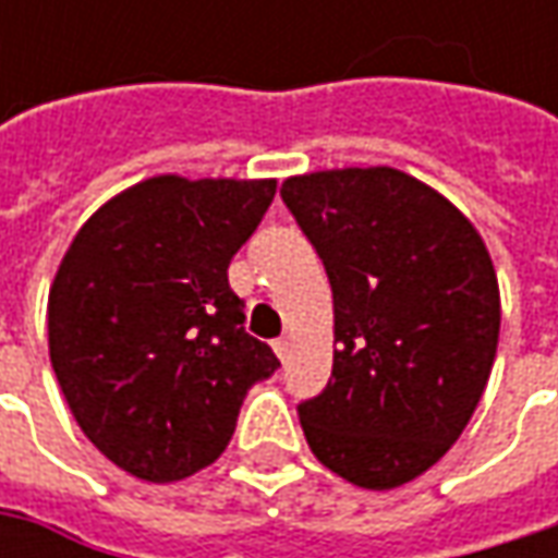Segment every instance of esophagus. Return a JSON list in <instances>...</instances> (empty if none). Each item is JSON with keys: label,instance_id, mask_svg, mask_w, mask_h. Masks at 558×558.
I'll return each instance as SVG.
<instances>
[{"label": "esophagus", "instance_id": "34e87169", "mask_svg": "<svg viewBox=\"0 0 558 558\" xmlns=\"http://www.w3.org/2000/svg\"><path fill=\"white\" fill-rule=\"evenodd\" d=\"M272 351H276V356H279V360H289L291 341L289 338H276V341H272Z\"/></svg>", "mask_w": 558, "mask_h": 558}]
</instances>
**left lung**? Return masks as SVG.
<instances>
[{
  "label": "left lung",
  "instance_id": "1",
  "mask_svg": "<svg viewBox=\"0 0 558 558\" xmlns=\"http://www.w3.org/2000/svg\"><path fill=\"white\" fill-rule=\"evenodd\" d=\"M279 195L335 304L332 378L298 403L304 438L351 484L413 482L460 438L494 366L490 254L453 204L395 167L304 173Z\"/></svg>",
  "mask_w": 558,
  "mask_h": 558
}]
</instances>
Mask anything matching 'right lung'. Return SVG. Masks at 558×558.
I'll list each match as a JSON object with an SVG mask.
<instances>
[{
  "mask_svg": "<svg viewBox=\"0 0 558 558\" xmlns=\"http://www.w3.org/2000/svg\"><path fill=\"white\" fill-rule=\"evenodd\" d=\"M272 195L276 180L151 177L101 204L54 272L58 385L83 435L142 482L210 465L247 388L279 369L226 276Z\"/></svg>",
  "mask_w": 558,
  "mask_h": 558,
  "instance_id": "add662e5",
  "label": "right lung"
}]
</instances>
